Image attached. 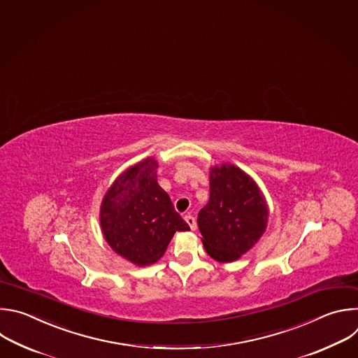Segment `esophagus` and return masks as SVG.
Segmentation results:
<instances>
[{
  "mask_svg": "<svg viewBox=\"0 0 358 358\" xmlns=\"http://www.w3.org/2000/svg\"><path fill=\"white\" fill-rule=\"evenodd\" d=\"M185 220H186V223L189 224L190 230H196L197 223H196V219H194L193 216H190V214H187V216H185Z\"/></svg>",
  "mask_w": 358,
  "mask_h": 358,
  "instance_id": "1",
  "label": "esophagus"
}]
</instances>
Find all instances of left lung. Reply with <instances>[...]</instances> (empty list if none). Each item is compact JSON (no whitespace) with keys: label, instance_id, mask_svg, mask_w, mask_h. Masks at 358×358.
I'll return each instance as SVG.
<instances>
[{"label":"left lung","instance_id":"left-lung-1","mask_svg":"<svg viewBox=\"0 0 358 358\" xmlns=\"http://www.w3.org/2000/svg\"><path fill=\"white\" fill-rule=\"evenodd\" d=\"M266 200L254 179L238 166L210 169V199L197 224L206 252L219 262H233L254 247L268 223Z\"/></svg>","mask_w":358,"mask_h":358}]
</instances>
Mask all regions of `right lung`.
Here are the masks:
<instances>
[{
	"label": "right lung",
	"mask_w": 358,
	"mask_h": 358,
	"mask_svg": "<svg viewBox=\"0 0 358 358\" xmlns=\"http://www.w3.org/2000/svg\"><path fill=\"white\" fill-rule=\"evenodd\" d=\"M157 169L154 158L128 168L110 186L100 207L106 241L138 266L157 262L176 231L190 230L158 185Z\"/></svg>",
	"instance_id": "obj_1"
}]
</instances>
